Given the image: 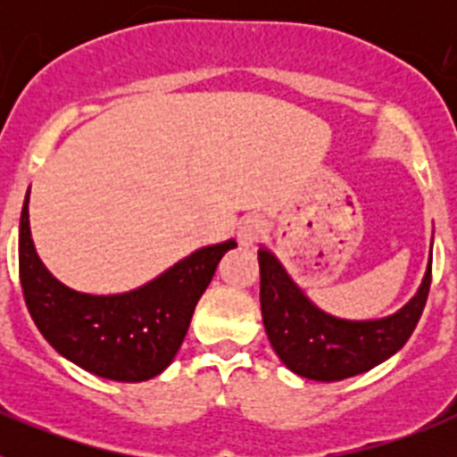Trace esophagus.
<instances>
[{"label": "esophagus", "instance_id": "esophagus-1", "mask_svg": "<svg viewBox=\"0 0 457 457\" xmlns=\"http://www.w3.org/2000/svg\"><path fill=\"white\" fill-rule=\"evenodd\" d=\"M265 233V221L261 217H247V220H242L240 226H237V242H240L242 247H252L261 240V236Z\"/></svg>", "mask_w": 457, "mask_h": 457}]
</instances>
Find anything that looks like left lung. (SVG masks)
Masks as SVG:
<instances>
[{
    "label": "left lung",
    "instance_id": "obj_1",
    "mask_svg": "<svg viewBox=\"0 0 457 457\" xmlns=\"http://www.w3.org/2000/svg\"><path fill=\"white\" fill-rule=\"evenodd\" d=\"M258 265L261 313L277 357L295 375L338 382L366 373L405 345L426 306L433 253L417 295L403 309L378 320H345L318 309L270 249H258Z\"/></svg>",
    "mask_w": 457,
    "mask_h": 457
}]
</instances>
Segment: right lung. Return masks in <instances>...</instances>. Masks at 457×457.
Returning <instances> with one entry per match:
<instances>
[{
	"instance_id": "add662e5",
	"label": "right lung",
	"mask_w": 457,
	"mask_h": 457,
	"mask_svg": "<svg viewBox=\"0 0 457 457\" xmlns=\"http://www.w3.org/2000/svg\"><path fill=\"white\" fill-rule=\"evenodd\" d=\"M236 240L208 245L128 293L68 288L43 265L31 240L29 192L20 217V284L38 332L79 369L114 382H144L173 361L194 306Z\"/></svg>"
}]
</instances>
